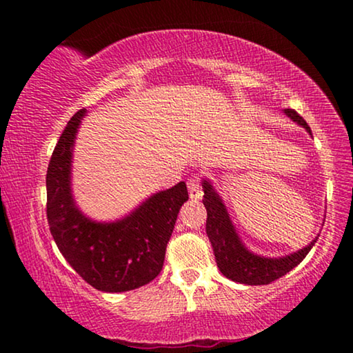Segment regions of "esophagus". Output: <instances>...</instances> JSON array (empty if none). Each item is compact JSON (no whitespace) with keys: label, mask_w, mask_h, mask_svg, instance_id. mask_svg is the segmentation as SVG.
I'll use <instances>...</instances> for the list:
<instances>
[{"label":"esophagus","mask_w":353,"mask_h":353,"mask_svg":"<svg viewBox=\"0 0 353 353\" xmlns=\"http://www.w3.org/2000/svg\"><path fill=\"white\" fill-rule=\"evenodd\" d=\"M188 191L192 199H199L202 196V186H201V178L199 176H191L188 180Z\"/></svg>","instance_id":"1"}]
</instances>
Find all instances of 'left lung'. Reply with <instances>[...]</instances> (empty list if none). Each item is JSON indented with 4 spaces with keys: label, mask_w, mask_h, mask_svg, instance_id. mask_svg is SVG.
<instances>
[{
    "label": "left lung",
    "mask_w": 353,
    "mask_h": 353,
    "mask_svg": "<svg viewBox=\"0 0 353 353\" xmlns=\"http://www.w3.org/2000/svg\"><path fill=\"white\" fill-rule=\"evenodd\" d=\"M284 114L291 117L294 122L302 125L308 133H312L310 127L296 110L286 109ZM202 188H204V199H202V202H204L207 209V236H209L212 248H214L216 265H219L220 272L228 279H233L236 283L250 284V286L270 284L274 279L284 276L292 268H296L316 243L318 238L313 239L307 248L301 249L299 252L281 259L259 257V255L249 252L239 241L234 226L231 225L223 201L220 199V196L216 194L210 183L204 181Z\"/></svg>",
    "instance_id": "left-lung-1"
}]
</instances>
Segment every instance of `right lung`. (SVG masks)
<instances>
[{
  "label": "right lung",
  "mask_w": 353,
  "mask_h": 353,
  "mask_svg": "<svg viewBox=\"0 0 353 353\" xmlns=\"http://www.w3.org/2000/svg\"><path fill=\"white\" fill-rule=\"evenodd\" d=\"M85 112L80 109L69 120L52 151L46 172L48 223L61 254L86 283L104 292L132 291L161 273L188 190L180 181L115 223H96L81 215L72 199L70 162Z\"/></svg>",
  "instance_id": "add662e5"
}]
</instances>
